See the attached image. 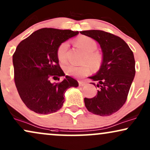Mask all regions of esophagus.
<instances>
[{"mask_svg":"<svg viewBox=\"0 0 150 150\" xmlns=\"http://www.w3.org/2000/svg\"><path fill=\"white\" fill-rule=\"evenodd\" d=\"M79 86H83L85 84V81H79Z\"/></svg>","mask_w":150,"mask_h":150,"instance_id":"1","label":"esophagus"}]
</instances>
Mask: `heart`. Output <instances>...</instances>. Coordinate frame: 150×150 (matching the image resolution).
<instances>
[{
    "label": "heart",
    "mask_w": 150,
    "mask_h": 150,
    "mask_svg": "<svg viewBox=\"0 0 150 150\" xmlns=\"http://www.w3.org/2000/svg\"><path fill=\"white\" fill-rule=\"evenodd\" d=\"M74 43L84 52L82 62L87 64H84L81 66H75L70 64H66L64 66V73L70 76L81 77L86 76L90 73L91 70V67L93 71H98L102 67L104 62V57L100 51L96 50L98 43L96 40L88 36H80L75 39ZM68 47V43L63 42L57 48V57L62 63H64L66 61V52Z\"/></svg>",
    "instance_id": "1"
}]
</instances>
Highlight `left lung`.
<instances>
[{"mask_svg": "<svg viewBox=\"0 0 150 150\" xmlns=\"http://www.w3.org/2000/svg\"><path fill=\"white\" fill-rule=\"evenodd\" d=\"M80 33L97 41L104 57L100 71L89 77L98 81L97 86L100 90L93 98H84L85 106L93 114L111 115L117 112L127 99L136 73L133 52L122 39L111 33L96 30Z\"/></svg>", "mask_w": 150, "mask_h": 150, "instance_id": "1", "label": "left lung"}]
</instances>
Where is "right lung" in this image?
I'll return each instance as SVG.
<instances>
[{
    "instance_id": "obj_1",
    "label": "right lung",
    "mask_w": 150,
    "mask_h": 150,
    "mask_svg": "<svg viewBox=\"0 0 150 150\" xmlns=\"http://www.w3.org/2000/svg\"><path fill=\"white\" fill-rule=\"evenodd\" d=\"M79 32L41 28L21 41L13 54L14 82L22 101L35 113L48 114L63 106L64 93L78 86L75 79L66 75L60 67L56 50L62 43ZM56 78L58 83H52Z\"/></svg>"
}]
</instances>
